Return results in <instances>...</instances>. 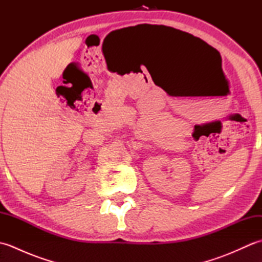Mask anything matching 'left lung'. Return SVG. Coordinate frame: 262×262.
<instances>
[{"label":"left lung","instance_id":"left-lung-1","mask_svg":"<svg viewBox=\"0 0 262 262\" xmlns=\"http://www.w3.org/2000/svg\"><path fill=\"white\" fill-rule=\"evenodd\" d=\"M168 29L171 31V32H173V37L176 36V38H178L179 39L180 38V40H182V41H192V40H202V39H199V38H197V37H193L192 35H190V33H188V32H183V31H181V30H178V29H174V28H168Z\"/></svg>","mask_w":262,"mask_h":262}]
</instances>
